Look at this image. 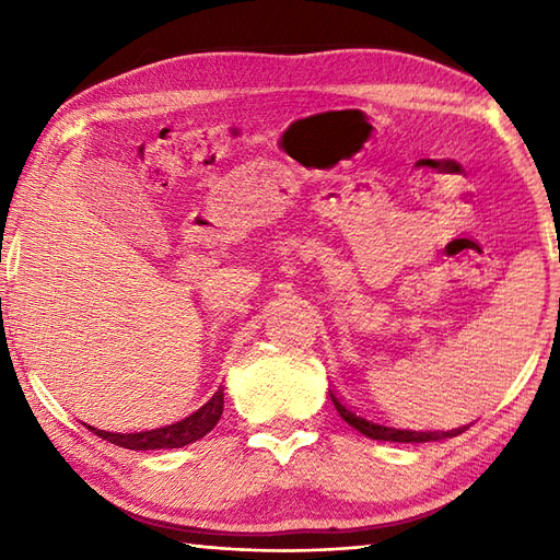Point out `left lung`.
<instances>
[{"mask_svg":"<svg viewBox=\"0 0 560 560\" xmlns=\"http://www.w3.org/2000/svg\"><path fill=\"white\" fill-rule=\"evenodd\" d=\"M329 397H331V401H335V407L343 421L353 425L355 431L363 433L365 438H373V440H389V443H431V440H445V438L459 435L467 431L464 425L455 428V431H411V428H395V425L380 423L373 419H365V416H361V413H355L349 404H343L339 399L335 389H329Z\"/></svg>","mask_w":560,"mask_h":560,"instance_id":"left-lung-1","label":"left lung"}]
</instances>
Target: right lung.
I'll list each match as a JSON object with an SVG mask.
<instances>
[{"label": "right lung", "instance_id": "1", "mask_svg": "<svg viewBox=\"0 0 560 560\" xmlns=\"http://www.w3.org/2000/svg\"><path fill=\"white\" fill-rule=\"evenodd\" d=\"M223 413V392L219 389L205 407L189 413L187 419L156 428V431H144V433H110V431H98V428H91V433L98 438L108 440L113 445H120L127 450H171V447H185L195 440L205 438L213 425L219 423Z\"/></svg>", "mask_w": 560, "mask_h": 560}]
</instances>
